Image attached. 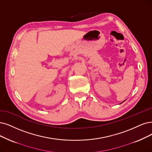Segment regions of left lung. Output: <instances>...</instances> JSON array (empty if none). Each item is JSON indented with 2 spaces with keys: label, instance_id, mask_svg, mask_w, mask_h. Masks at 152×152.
<instances>
[{
  "label": "left lung",
  "instance_id": "1",
  "mask_svg": "<svg viewBox=\"0 0 152 152\" xmlns=\"http://www.w3.org/2000/svg\"><path fill=\"white\" fill-rule=\"evenodd\" d=\"M125 101H124V102H125ZM122 103H123V102H122Z\"/></svg>",
  "mask_w": 152,
  "mask_h": 152
}]
</instances>
